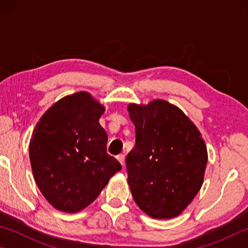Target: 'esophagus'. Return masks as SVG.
<instances>
[{"label":"esophagus","instance_id":"34e87169","mask_svg":"<svg viewBox=\"0 0 248 248\" xmlns=\"http://www.w3.org/2000/svg\"><path fill=\"white\" fill-rule=\"evenodd\" d=\"M117 159H118V161L120 162V164L121 165H124V159H125V157H124V154H119L118 156H117Z\"/></svg>","mask_w":248,"mask_h":248}]
</instances>
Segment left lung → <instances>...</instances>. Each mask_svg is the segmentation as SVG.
<instances>
[{
	"label": "left lung",
	"mask_w": 248,
	"mask_h": 248,
	"mask_svg": "<svg viewBox=\"0 0 248 248\" xmlns=\"http://www.w3.org/2000/svg\"><path fill=\"white\" fill-rule=\"evenodd\" d=\"M136 146L127 156L134 201L153 219L179 216L203 184L208 152L196 124L164 99L129 104Z\"/></svg>",
	"instance_id": "1"
}]
</instances>
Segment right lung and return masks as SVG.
Here are the masks:
<instances>
[{"mask_svg": "<svg viewBox=\"0 0 248 248\" xmlns=\"http://www.w3.org/2000/svg\"><path fill=\"white\" fill-rule=\"evenodd\" d=\"M104 111L90 93L78 92L54 103L33 129L29 142L33 178L59 211L86 208L121 170L106 152L108 137L99 124Z\"/></svg>", "mask_w": 248, "mask_h": 248, "instance_id": "right-lung-1", "label": "right lung"}]
</instances>
